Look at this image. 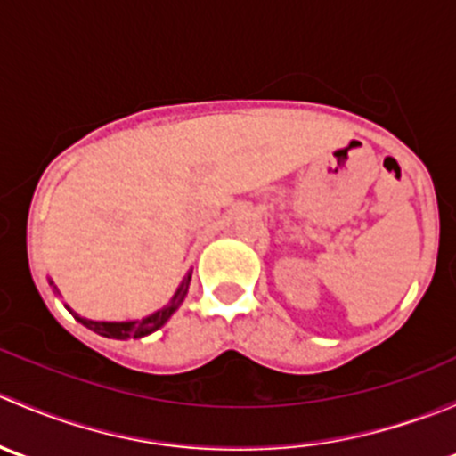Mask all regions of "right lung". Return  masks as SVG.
I'll list each match as a JSON object with an SVG mask.
<instances>
[{
	"instance_id": "obj_1",
	"label": "right lung",
	"mask_w": 456,
	"mask_h": 456,
	"mask_svg": "<svg viewBox=\"0 0 456 456\" xmlns=\"http://www.w3.org/2000/svg\"><path fill=\"white\" fill-rule=\"evenodd\" d=\"M190 280H191V271L185 275V280L181 282L178 291L174 293V297L169 300V305L163 306V309H159L156 314L142 317V320H134V322H94V320H86V317H79L77 314H75V317L81 322V324L87 326L90 330L103 335V338H112V339L145 338V335L159 330L160 326H163L165 322L172 317L174 311H176L178 306L183 305V300H185V296H187V289H190ZM50 284H53V282H50ZM68 311H70V309H68ZM70 314H72V311H70Z\"/></svg>"
}]
</instances>
